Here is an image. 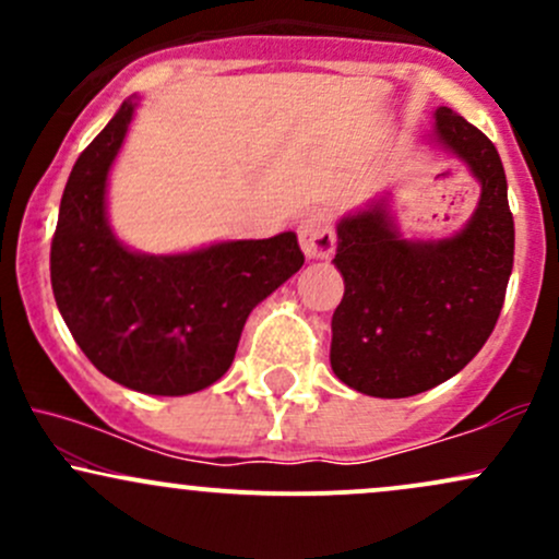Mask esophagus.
I'll return each mask as SVG.
<instances>
[{
	"mask_svg": "<svg viewBox=\"0 0 559 559\" xmlns=\"http://www.w3.org/2000/svg\"><path fill=\"white\" fill-rule=\"evenodd\" d=\"M299 243L307 260H329L336 252V234L323 215H307L299 223Z\"/></svg>",
	"mask_w": 559,
	"mask_h": 559,
	"instance_id": "esophagus-1",
	"label": "esophagus"
}]
</instances>
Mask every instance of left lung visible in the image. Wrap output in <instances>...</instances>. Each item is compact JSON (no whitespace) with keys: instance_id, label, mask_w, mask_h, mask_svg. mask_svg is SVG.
Wrapping results in <instances>:
<instances>
[{"instance_id":"8db88e82","label":"left lung","mask_w":559,"mask_h":559,"mask_svg":"<svg viewBox=\"0 0 559 559\" xmlns=\"http://www.w3.org/2000/svg\"><path fill=\"white\" fill-rule=\"evenodd\" d=\"M428 141L480 183L471 221L444 239H407L389 197L336 223L344 299L331 320V368L378 400L420 394L457 376L491 336L515 254V223L497 146L449 107Z\"/></svg>"}]
</instances>
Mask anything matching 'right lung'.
Here are the masks:
<instances>
[{"label": "right lung", "instance_id": "obj_1", "mask_svg": "<svg viewBox=\"0 0 559 559\" xmlns=\"http://www.w3.org/2000/svg\"><path fill=\"white\" fill-rule=\"evenodd\" d=\"M139 99L120 105L62 191L52 292L99 373L155 396H183L226 376L249 312L305 265L297 234L215 241L178 254L126 247L107 217V178Z\"/></svg>", "mask_w": 559, "mask_h": 559}]
</instances>
